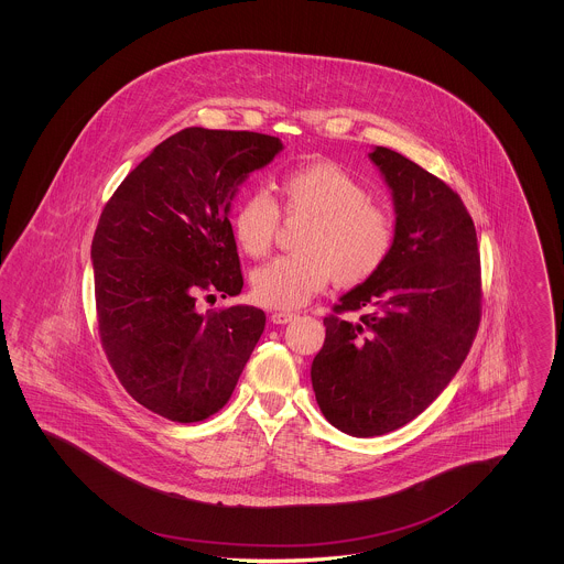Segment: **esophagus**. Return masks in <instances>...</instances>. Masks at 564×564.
Masks as SVG:
<instances>
[{"label": "esophagus", "instance_id": "obj_1", "mask_svg": "<svg viewBox=\"0 0 564 564\" xmlns=\"http://www.w3.org/2000/svg\"><path fill=\"white\" fill-rule=\"evenodd\" d=\"M295 313H272L270 315V322L274 323V325H285V323L294 322Z\"/></svg>", "mask_w": 564, "mask_h": 564}]
</instances>
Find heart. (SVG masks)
I'll return each instance as SVG.
<instances>
[{
    "mask_svg": "<svg viewBox=\"0 0 564 564\" xmlns=\"http://www.w3.org/2000/svg\"><path fill=\"white\" fill-rule=\"evenodd\" d=\"M281 209L306 217L294 256H281L253 270V297L279 311H294L336 279L357 285L380 269L393 245V221L368 198L366 188L332 161H315L290 171L281 184ZM232 232L251 258L272 245L279 209L267 192H253L232 212Z\"/></svg>",
    "mask_w": 564,
    "mask_h": 564,
    "instance_id": "b5f03b06",
    "label": "heart"
}]
</instances>
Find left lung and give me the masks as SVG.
<instances>
[{
    "mask_svg": "<svg viewBox=\"0 0 564 564\" xmlns=\"http://www.w3.org/2000/svg\"><path fill=\"white\" fill-rule=\"evenodd\" d=\"M391 189L395 228L384 264L323 319L311 366L323 416L355 437L400 430L455 378L480 323V253L474 221L442 180L402 154H368Z\"/></svg>",
    "mask_w": 564,
    "mask_h": 564,
    "instance_id": "left-lung-1",
    "label": "left lung"
}]
</instances>
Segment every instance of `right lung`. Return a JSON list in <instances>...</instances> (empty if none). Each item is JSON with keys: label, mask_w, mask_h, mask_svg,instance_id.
<instances>
[{"label": "right lung", "mask_w": 564, "mask_h": 564, "mask_svg": "<svg viewBox=\"0 0 564 564\" xmlns=\"http://www.w3.org/2000/svg\"><path fill=\"white\" fill-rule=\"evenodd\" d=\"M283 150L281 139L189 127L159 143L109 198L90 260L99 334L131 398L175 423L230 400L267 315L235 304L198 311V295H239L232 200Z\"/></svg>", "instance_id": "1"}]
</instances>
